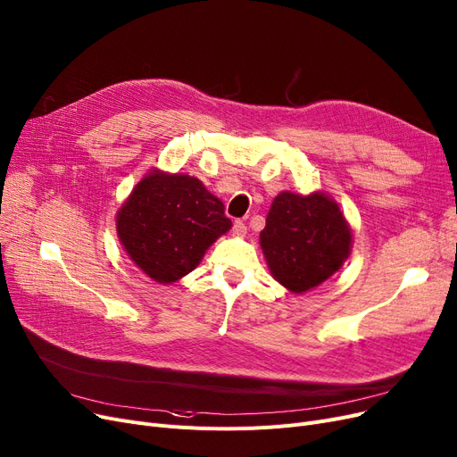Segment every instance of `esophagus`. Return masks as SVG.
Returning a JSON list of instances; mask_svg holds the SVG:
<instances>
[{
	"instance_id": "34e87169",
	"label": "esophagus",
	"mask_w": 457,
	"mask_h": 457,
	"mask_svg": "<svg viewBox=\"0 0 457 457\" xmlns=\"http://www.w3.org/2000/svg\"><path fill=\"white\" fill-rule=\"evenodd\" d=\"M233 233H235L237 237L246 235V224H245L243 220H235V222H233Z\"/></svg>"
}]
</instances>
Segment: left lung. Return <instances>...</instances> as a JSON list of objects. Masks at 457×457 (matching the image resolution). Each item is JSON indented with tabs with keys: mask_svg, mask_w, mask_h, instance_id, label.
Instances as JSON below:
<instances>
[{
	"mask_svg": "<svg viewBox=\"0 0 457 457\" xmlns=\"http://www.w3.org/2000/svg\"><path fill=\"white\" fill-rule=\"evenodd\" d=\"M260 246L274 280L301 295L342 269L353 248V229L327 192L284 190L272 200Z\"/></svg>",
	"mask_w": 457,
	"mask_h": 457,
	"instance_id": "8db88e82",
	"label": "left lung"
}]
</instances>
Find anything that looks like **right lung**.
<instances>
[{"label": "right lung", "mask_w": 457, "mask_h": 457, "mask_svg": "<svg viewBox=\"0 0 457 457\" xmlns=\"http://www.w3.org/2000/svg\"><path fill=\"white\" fill-rule=\"evenodd\" d=\"M115 228L137 269L156 284H173L200 265L231 220L200 179L154 168L119 207Z\"/></svg>", "instance_id": "add662e5"}]
</instances>
